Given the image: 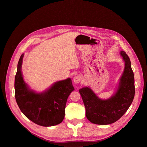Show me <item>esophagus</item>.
<instances>
[{"label": "esophagus", "mask_w": 147, "mask_h": 147, "mask_svg": "<svg viewBox=\"0 0 147 147\" xmlns=\"http://www.w3.org/2000/svg\"><path fill=\"white\" fill-rule=\"evenodd\" d=\"M82 77L80 76V75H76L74 77V82L75 83H79L82 81Z\"/></svg>", "instance_id": "34e87169"}]
</instances>
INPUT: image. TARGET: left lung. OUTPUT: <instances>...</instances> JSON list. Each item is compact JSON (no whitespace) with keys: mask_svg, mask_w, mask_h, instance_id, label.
<instances>
[{"mask_svg":"<svg viewBox=\"0 0 147 147\" xmlns=\"http://www.w3.org/2000/svg\"><path fill=\"white\" fill-rule=\"evenodd\" d=\"M120 54L125 61V67L118 90L113 97L108 100H102L90 88L79 90L85 107L86 116L92 123L107 125L116 122L126 112L134 99V77L131 61L124 51H121Z\"/></svg>","mask_w":147,"mask_h":147,"instance_id":"left-lung-1","label":"left lung"}]
</instances>
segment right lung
<instances>
[{
	"instance_id": "add662e5",
	"label": "right lung",
	"mask_w": 147,
	"mask_h": 147,
	"mask_svg": "<svg viewBox=\"0 0 147 147\" xmlns=\"http://www.w3.org/2000/svg\"><path fill=\"white\" fill-rule=\"evenodd\" d=\"M23 56H20L15 78L17 104L25 116L38 125H57L64 119L67 100L74 90L71 79L55 83L50 90L41 94L30 91L24 82L21 71Z\"/></svg>"
}]
</instances>
